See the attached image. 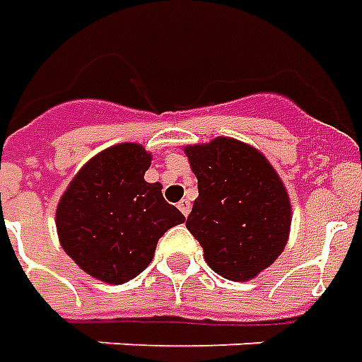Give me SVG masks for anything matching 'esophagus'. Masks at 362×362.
Listing matches in <instances>:
<instances>
[{
	"label": "esophagus",
	"mask_w": 362,
	"mask_h": 362,
	"mask_svg": "<svg viewBox=\"0 0 362 362\" xmlns=\"http://www.w3.org/2000/svg\"><path fill=\"white\" fill-rule=\"evenodd\" d=\"M178 208H180V212L184 214V216H188V214H190V200H186V198L180 200L178 202Z\"/></svg>",
	"instance_id": "1"
}]
</instances>
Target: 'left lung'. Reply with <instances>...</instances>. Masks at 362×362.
Listing matches in <instances>:
<instances>
[{
    "instance_id": "obj_1",
    "label": "left lung",
    "mask_w": 362,
    "mask_h": 362,
    "mask_svg": "<svg viewBox=\"0 0 362 362\" xmlns=\"http://www.w3.org/2000/svg\"><path fill=\"white\" fill-rule=\"evenodd\" d=\"M198 178L186 228L204 259L230 281H250L274 264L289 240L291 202L279 174L252 144L218 136L184 146Z\"/></svg>"
}]
</instances>
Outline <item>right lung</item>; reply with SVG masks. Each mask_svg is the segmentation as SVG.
<instances>
[{
  "label": "right lung",
  "instance_id": "1",
  "mask_svg": "<svg viewBox=\"0 0 362 362\" xmlns=\"http://www.w3.org/2000/svg\"><path fill=\"white\" fill-rule=\"evenodd\" d=\"M152 154L120 142L75 174L55 212L59 242L75 264L105 284H127L146 269L164 232L186 218L146 182Z\"/></svg>",
  "mask_w": 362,
  "mask_h": 362
}]
</instances>
